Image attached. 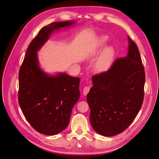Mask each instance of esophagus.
<instances>
[{
	"label": "esophagus",
	"mask_w": 159,
	"mask_h": 159,
	"mask_svg": "<svg viewBox=\"0 0 159 159\" xmlns=\"http://www.w3.org/2000/svg\"><path fill=\"white\" fill-rule=\"evenodd\" d=\"M89 90H90V87L89 86H85L84 89H83V94L84 96H86L87 94L89 93Z\"/></svg>",
	"instance_id": "esophagus-1"
}]
</instances>
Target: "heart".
<instances>
[{
  "instance_id": "heart-1",
  "label": "heart",
  "mask_w": 159,
  "mask_h": 159,
  "mask_svg": "<svg viewBox=\"0 0 159 159\" xmlns=\"http://www.w3.org/2000/svg\"><path fill=\"white\" fill-rule=\"evenodd\" d=\"M106 40L107 37L106 36L98 38L95 48L93 51V54H96L99 52L101 48L104 45ZM116 51L112 46L109 45L104 48L93 64L94 72L97 74H103L107 72L114 63Z\"/></svg>"
}]
</instances>
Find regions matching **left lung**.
I'll list each match as a JSON object with an SVG mask.
<instances>
[{
    "label": "left lung",
    "instance_id": "left-lung-1",
    "mask_svg": "<svg viewBox=\"0 0 159 159\" xmlns=\"http://www.w3.org/2000/svg\"><path fill=\"white\" fill-rule=\"evenodd\" d=\"M126 57L116 60L107 72L92 77L93 86L86 96L90 121L95 131L110 137L129 126L144 98L145 73L139 49L128 36Z\"/></svg>",
    "mask_w": 159,
    "mask_h": 159
}]
</instances>
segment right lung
<instances>
[{
    "mask_svg": "<svg viewBox=\"0 0 159 159\" xmlns=\"http://www.w3.org/2000/svg\"><path fill=\"white\" fill-rule=\"evenodd\" d=\"M75 24L53 22L40 30L30 43L19 71L18 102L25 119L40 134L53 135L67 127L80 97V79L66 73L50 75L40 68L38 52L51 34Z\"/></svg>",
    "mask_w": 159,
    "mask_h": 159,
    "instance_id": "1",
    "label": "right lung"
}]
</instances>
